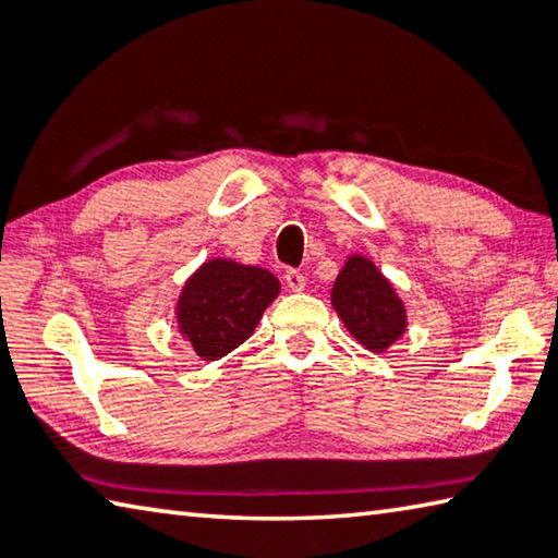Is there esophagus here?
Instances as JSON below:
<instances>
[{"label":"esophagus","mask_w":558,"mask_h":558,"mask_svg":"<svg viewBox=\"0 0 558 558\" xmlns=\"http://www.w3.org/2000/svg\"><path fill=\"white\" fill-rule=\"evenodd\" d=\"M286 286H288L292 292L305 290V276H302L300 270H286Z\"/></svg>","instance_id":"obj_1"}]
</instances>
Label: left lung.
Returning a JSON list of instances; mask_svg holds the SVG:
<instances>
[{"mask_svg": "<svg viewBox=\"0 0 558 558\" xmlns=\"http://www.w3.org/2000/svg\"><path fill=\"white\" fill-rule=\"evenodd\" d=\"M347 332L369 352H386L405 332V307L389 278L364 256H349L332 288Z\"/></svg>", "mask_w": 558, "mask_h": 558, "instance_id": "8db88e82", "label": "left lung"}]
</instances>
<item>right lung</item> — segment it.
<instances>
[{"label":"right lung","mask_w":558,"mask_h":558,"mask_svg":"<svg viewBox=\"0 0 558 558\" xmlns=\"http://www.w3.org/2000/svg\"><path fill=\"white\" fill-rule=\"evenodd\" d=\"M278 292L280 282L266 268L231 258L206 260L179 295V332L202 359L216 362L253 335Z\"/></svg>","instance_id":"add662e5"}]
</instances>
